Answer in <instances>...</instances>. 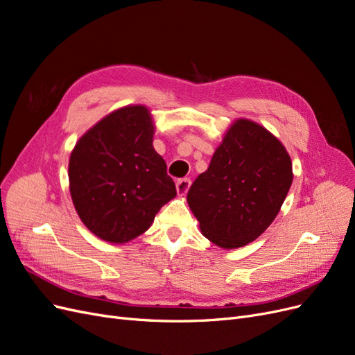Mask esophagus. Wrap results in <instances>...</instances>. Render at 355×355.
Returning <instances> with one entry per match:
<instances>
[{
    "label": "esophagus",
    "mask_w": 355,
    "mask_h": 355,
    "mask_svg": "<svg viewBox=\"0 0 355 355\" xmlns=\"http://www.w3.org/2000/svg\"><path fill=\"white\" fill-rule=\"evenodd\" d=\"M189 187H191V180L188 178L179 179L176 182V191H178L179 196H185L187 192H188V189H189Z\"/></svg>",
    "instance_id": "obj_1"
}]
</instances>
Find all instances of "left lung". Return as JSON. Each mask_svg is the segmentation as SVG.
I'll use <instances>...</instances> for the list:
<instances>
[{
  "label": "left lung",
  "instance_id": "1",
  "mask_svg": "<svg viewBox=\"0 0 355 355\" xmlns=\"http://www.w3.org/2000/svg\"><path fill=\"white\" fill-rule=\"evenodd\" d=\"M292 180L283 144L261 124L239 118L187 200L204 237L222 249H237L272 223Z\"/></svg>",
  "mask_w": 355,
  "mask_h": 355
}]
</instances>
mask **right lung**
I'll return each mask as SVG.
<instances>
[{
	"instance_id": "right-lung-1",
	"label": "right lung",
	"mask_w": 355,
	"mask_h": 355,
	"mask_svg": "<svg viewBox=\"0 0 355 355\" xmlns=\"http://www.w3.org/2000/svg\"><path fill=\"white\" fill-rule=\"evenodd\" d=\"M154 128L146 106H124L94 124L72 149V202L96 237L115 244L130 241L176 197L166 161L153 146Z\"/></svg>"
}]
</instances>
